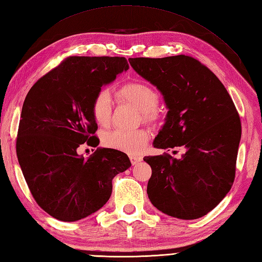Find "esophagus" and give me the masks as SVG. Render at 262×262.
<instances>
[{"label": "esophagus", "instance_id": "obj_1", "mask_svg": "<svg viewBox=\"0 0 262 262\" xmlns=\"http://www.w3.org/2000/svg\"><path fill=\"white\" fill-rule=\"evenodd\" d=\"M130 162L133 165H136L141 162V161L143 160L141 157H135V155H130Z\"/></svg>", "mask_w": 262, "mask_h": 262}]
</instances>
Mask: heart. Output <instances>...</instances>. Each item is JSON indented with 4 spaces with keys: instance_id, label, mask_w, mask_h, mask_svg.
<instances>
[{
    "instance_id": "obj_1",
    "label": "heart",
    "mask_w": 262,
    "mask_h": 262,
    "mask_svg": "<svg viewBox=\"0 0 262 262\" xmlns=\"http://www.w3.org/2000/svg\"><path fill=\"white\" fill-rule=\"evenodd\" d=\"M119 97L134 104L148 119L155 117V108L159 103V93L151 85L143 82H132L119 90ZM114 100L108 90L99 91L92 102L94 119L101 126H107L113 114ZM148 134L145 130H113L103 136V144L109 148L118 149L129 154H138L145 148Z\"/></svg>"
}]
</instances>
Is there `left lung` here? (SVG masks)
Masks as SVG:
<instances>
[{"label": "left lung", "mask_w": 262, "mask_h": 262, "mask_svg": "<svg viewBox=\"0 0 262 262\" xmlns=\"http://www.w3.org/2000/svg\"><path fill=\"white\" fill-rule=\"evenodd\" d=\"M136 73L161 92L168 109L153 146L183 147L180 159L145 157L152 176L147 194L154 207L180 220L203 217L231 190L241 121L217 76L186 55L129 58Z\"/></svg>", "instance_id": "8db88e82"}]
</instances>
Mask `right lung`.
Segmentation results:
<instances>
[{
  "mask_svg": "<svg viewBox=\"0 0 262 262\" xmlns=\"http://www.w3.org/2000/svg\"><path fill=\"white\" fill-rule=\"evenodd\" d=\"M128 68L125 57H69L27 94L16 155L33 198L56 220L96 213L111 196L114 177L130 168L127 154L114 148H98L89 159L77 153L98 142L94 97Z\"/></svg>",
  "mask_w": 262,
  "mask_h": 262,
  "instance_id": "right-lung-1",
  "label": "right lung"
}]
</instances>
